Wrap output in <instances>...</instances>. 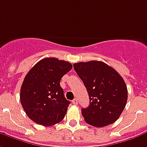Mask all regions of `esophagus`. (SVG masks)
<instances>
[{
  "instance_id": "1",
  "label": "esophagus",
  "mask_w": 147,
  "mask_h": 147,
  "mask_svg": "<svg viewBox=\"0 0 147 147\" xmlns=\"http://www.w3.org/2000/svg\"><path fill=\"white\" fill-rule=\"evenodd\" d=\"M72 104H75V105H76V104H78V100H77L76 98V99H74L73 100H72Z\"/></svg>"
}]
</instances>
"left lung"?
<instances>
[{"mask_svg":"<svg viewBox=\"0 0 147 147\" xmlns=\"http://www.w3.org/2000/svg\"><path fill=\"white\" fill-rule=\"evenodd\" d=\"M73 67L90 97L89 107L82 109L86 122L95 127L115 122L128 99V90L122 77L103 61L75 63Z\"/></svg>","mask_w":147,"mask_h":147,"instance_id":"obj_1","label":"left lung"}]
</instances>
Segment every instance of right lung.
<instances>
[{
    "label": "right lung",
    "instance_id": "right-lung-1",
    "mask_svg": "<svg viewBox=\"0 0 147 147\" xmlns=\"http://www.w3.org/2000/svg\"><path fill=\"white\" fill-rule=\"evenodd\" d=\"M72 68L71 63L55 57L40 60L24 79L20 100L25 112L35 123L51 126L64 119L70 101L60 81Z\"/></svg>",
    "mask_w": 147,
    "mask_h": 147
}]
</instances>
